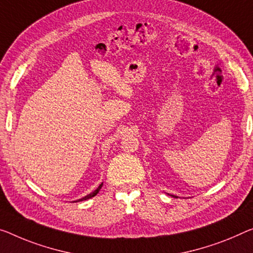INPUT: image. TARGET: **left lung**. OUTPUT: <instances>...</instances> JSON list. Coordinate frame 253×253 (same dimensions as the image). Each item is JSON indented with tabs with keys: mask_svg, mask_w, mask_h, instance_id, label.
<instances>
[{
	"mask_svg": "<svg viewBox=\"0 0 253 253\" xmlns=\"http://www.w3.org/2000/svg\"><path fill=\"white\" fill-rule=\"evenodd\" d=\"M169 196H170V197H173V198H178L177 196H174V194H169Z\"/></svg>",
	"mask_w": 253,
	"mask_h": 253,
	"instance_id": "obj_1",
	"label": "left lung"
}]
</instances>
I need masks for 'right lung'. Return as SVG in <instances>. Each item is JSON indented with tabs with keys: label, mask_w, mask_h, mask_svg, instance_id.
<instances>
[{
	"label": "right lung",
	"mask_w": 253,
	"mask_h": 253,
	"mask_svg": "<svg viewBox=\"0 0 253 253\" xmlns=\"http://www.w3.org/2000/svg\"><path fill=\"white\" fill-rule=\"evenodd\" d=\"M102 186H103V183H100L99 185H98V188H97L95 191H92V192H90L89 194H87V196H84V198H81V199H78V200H75L73 201V203H78V201H84V200H87V199H90V198H92V197H95L97 193L99 192V190L102 189Z\"/></svg>",
	"instance_id": "obj_1"
}]
</instances>
